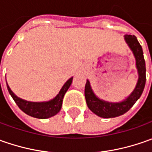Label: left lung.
<instances>
[{
  "label": "left lung",
  "instance_id": "obj_1",
  "mask_svg": "<svg viewBox=\"0 0 152 152\" xmlns=\"http://www.w3.org/2000/svg\"><path fill=\"white\" fill-rule=\"evenodd\" d=\"M124 40L133 52L135 59V66L138 72L137 83L131 94L126 97L124 101L119 102H110L104 101L97 96L91 88V82L87 79L85 88V96L87 106L93 113L101 118H116L126 113L142 95L145 85L146 69L142 47L134 35L126 34L124 36Z\"/></svg>",
  "mask_w": 152,
  "mask_h": 152
}]
</instances>
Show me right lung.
Here are the masks:
<instances>
[{"mask_svg":"<svg viewBox=\"0 0 152 152\" xmlns=\"http://www.w3.org/2000/svg\"><path fill=\"white\" fill-rule=\"evenodd\" d=\"M72 81H73V77L70 78L63 85L59 93L53 99L47 102H28L23 99H21L20 97L17 96L12 92L7 83V86L9 94L12 97L16 104L18 106V107L20 108L24 113L28 114V116H31L33 118H36L39 119H45V118H49L50 117L55 116L56 114H57L60 112L64 95L67 91L68 88L70 87Z\"/></svg>","mask_w":152,"mask_h":152,"instance_id":"add662e5","label":"right lung"}]
</instances>
